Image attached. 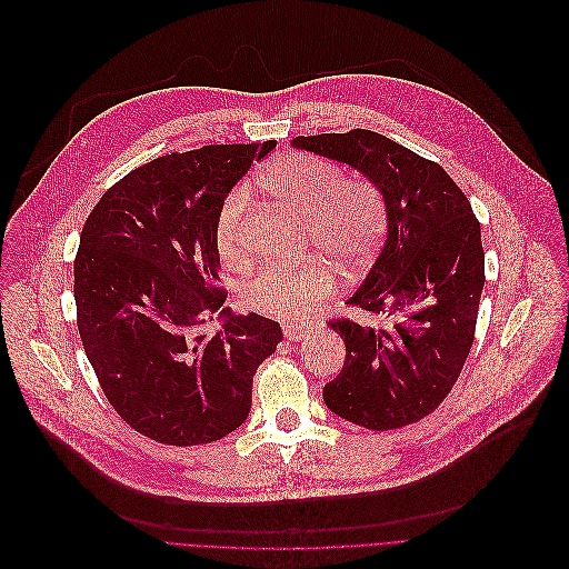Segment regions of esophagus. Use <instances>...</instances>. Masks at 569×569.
Wrapping results in <instances>:
<instances>
[{
	"label": "esophagus",
	"mask_w": 569,
	"mask_h": 569,
	"mask_svg": "<svg viewBox=\"0 0 569 569\" xmlns=\"http://www.w3.org/2000/svg\"><path fill=\"white\" fill-rule=\"evenodd\" d=\"M282 331H284L287 340H302V338L309 336V329L302 327V325H284Z\"/></svg>",
	"instance_id": "obj_1"
}]
</instances>
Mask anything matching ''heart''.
I'll use <instances>...</instances> for the list:
<instances>
[{
    "label": "heart",
    "mask_w": 569,
    "mask_h": 569,
    "mask_svg": "<svg viewBox=\"0 0 569 569\" xmlns=\"http://www.w3.org/2000/svg\"><path fill=\"white\" fill-rule=\"evenodd\" d=\"M258 183L284 208L307 219L311 242L336 264L355 269L375 251L386 229V199L379 186L363 177L348 179L336 163L291 152L258 172ZM247 186L223 199L214 221V247L223 262L244 258ZM333 267L309 258L293 267H267L242 289V302L278 320H300L333 289Z\"/></svg>",
    "instance_id": "heart-1"
}]
</instances>
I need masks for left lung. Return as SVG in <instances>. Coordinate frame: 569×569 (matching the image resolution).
<instances>
[{"label": "left lung", "instance_id": "obj_1", "mask_svg": "<svg viewBox=\"0 0 569 569\" xmlns=\"http://www.w3.org/2000/svg\"><path fill=\"white\" fill-rule=\"evenodd\" d=\"M293 146L361 170L388 210V238L348 305L390 325L329 320L346 340V363L322 399L370 430L415 423L446 399L473 346L485 287L480 221L439 163L383 134L296 137Z\"/></svg>", "mask_w": 569, "mask_h": 569}]
</instances>
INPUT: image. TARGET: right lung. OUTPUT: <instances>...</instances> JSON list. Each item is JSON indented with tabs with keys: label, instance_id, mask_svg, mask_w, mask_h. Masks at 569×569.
I'll return each mask as SVG.
<instances>
[{
	"label": "right lung",
	"instance_id": "1",
	"mask_svg": "<svg viewBox=\"0 0 569 569\" xmlns=\"http://www.w3.org/2000/svg\"><path fill=\"white\" fill-rule=\"evenodd\" d=\"M273 148L159 157L113 183L82 226L73 296L84 355L113 410L159 443H210L240 428L253 377L282 340L276 320L223 307L214 247L223 197ZM214 312L227 320L208 335Z\"/></svg>",
	"mask_w": 569,
	"mask_h": 569
}]
</instances>
